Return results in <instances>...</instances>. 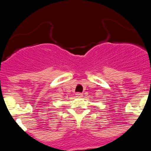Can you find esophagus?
I'll return each mask as SVG.
<instances>
[{
    "label": "esophagus",
    "instance_id": "34e87169",
    "mask_svg": "<svg viewBox=\"0 0 151 151\" xmlns=\"http://www.w3.org/2000/svg\"><path fill=\"white\" fill-rule=\"evenodd\" d=\"M76 96L80 97V96H83V93H80V92H77V93H76Z\"/></svg>",
    "mask_w": 151,
    "mask_h": 151
}]
</instances>
